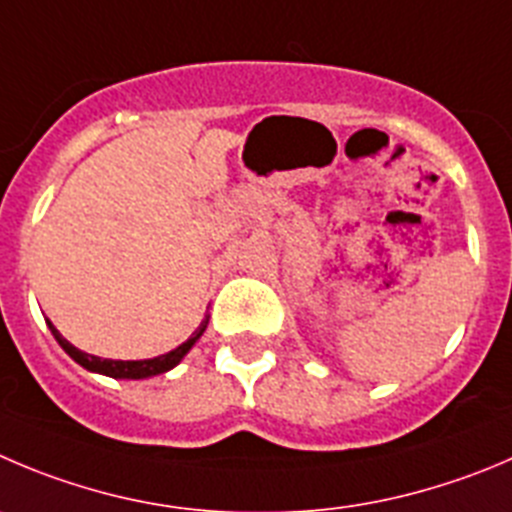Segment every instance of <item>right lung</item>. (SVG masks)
<instances>
[{
    "mask_svg": "<svg viewBox=\"0 0 512 512\" xmlns=\"http://www.w3.org/2000/svg\"><path fill=\"white\" fill-rule=\"evenodd\" d=\"M50 324V332L55 334L57 344H60L62 349H65L67 354H70L72 359H75L80 367H85L87 372H97V374H105V377H113V379H145V377H155V374H163L168 372V369H173L175 364L180 362V359L186 357L188 352H191L193 344L201 339V334L206 332V324L208 319L203 321L201 326H198V332L193 334L188 342H183L180 347H175L173 352L168 354H160V357H153V359H140V362H123V359H100V357H92V354H85L80 352L77 347H72L70 342H67L65 337H62L60 332L55 329V324L52 321H47Z\"/></svg>",
    "mask_w": 512,
    "mask_h": 512,
    "instance_id": "1",
    "label": "right lung"
}]
</instances>
